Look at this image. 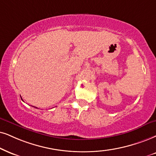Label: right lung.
<instances>
[{
  "instance_id": "obj_1",
  "label": "right lung",
  "mask_w": 156,
  "mask_h": 156,
  "mask_svg": "<svg viewBox=\"0 0 156 156\" xmlns=\"http://www.w3.org/2000/svg\"><path fill=\"white\" fill-rule=\"evenodd\" d=\"M36 108H37V107H36Z\"/></svg>"
}]
</instances>
